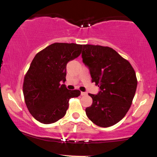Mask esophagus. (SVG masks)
I'll use <instances>...</instances> for the list:
<instances>
[{"instance_id": "34e87169", "label": "esophagus", "mask_w": 157, "mask_h": 157, "mask_svg": "<svg viewBox=\"0 0 157 157\" xmlns=\"http://www.w3.org/2000/svg\"><path fill=\"white\" fill-rule=\"evenodd\" d=\"M80 94H81V96L86 95V92H81V93H80Z\"/></svg>"}]
</instances>
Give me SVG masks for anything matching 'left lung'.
<instances>
[{
	"label": "left lung",
	"mask_w": 157,
	"mask_h": 157,
	"mask_svg": "<svg viewBox=\"0 0 157 157\" xmlns=\"http://www.w3.org/2000/svg\"><path fill=\"white\" fill-rule=\"evenodd\" d=\"M82 63L92 82L99 86L97 94H89L92 104L86 109L88 118L99 127L120 121L130 109L137 87L135 71L115 50L101 45L82 46Z\"/></svg>",
	"instance_id": "left-lung-1"
}]
</instances>
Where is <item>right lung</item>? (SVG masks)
<instances>
[{
  "label": "right lung",
  "instance_id": "right-lung-1",
  "mask_svg": "<svg viewBox=\"0 0 157 157\" xmlns=\"http://www.w3.org/2000/svg\"><path fill=\"white\" fill-rule=\"evenodd\" d=\"M82 45L53 43L35 56L23 84L25 101L30 114L42 124H52L65 116L71 98L79 90H68L65 85L66 65L81 53Z\"/></svg>",
  "mask_w": 157,
  "mask_h": 157
}]
</instances>
